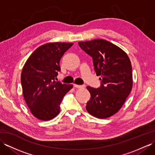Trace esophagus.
Returning <instances> with one entry per match:
<instances>
[{"mask_svg":"<svg viewBox=\"0 0 155 155\" xmlns=\"http://www.w3.org/2000/svg\"><path fill=\"white\" fill-rule=\"evenodd\" d=\"M74 86L75 88H85V85H78V84H74Z\"/></svg>","mask_w":155,"mask_h":155,"instance_id":"esophagus-1","label":"esophagus"}]
</instances>
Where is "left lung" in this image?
<instances>
[{
	"label": "left lung",
	"mask_w": 155,
	"mask_h": 155,
	"mask_svg": "<svg viewBox=\"0 0 155 155\" xmlns=\"http://www.w3.org/2000/svg\"><path fill=\"white\" fill-rule=\"evenodd\" d=\"M78 44L92 58L97 76H101L99 88L86 87L91 95L86 107L87 111L99 118L111 117L122 107L132 88L130 59L120 48L105 40Z\"/></svg>",
	"instance_id": "1"
}]
</instances>
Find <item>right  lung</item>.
Instances as JSON below:
<instances>
[{
    "mask_svg": "<svg viewBox=\"0 0 155 155\" xmlns=\"http://www.w3.org/2000/svg\"><path fill=\"white\" fill-rule=\"evenodd\" d=\"M73 43L52 42L39 46L23 67L21 82L25 101L33 115L49 120L60 112L63 97L73 84L55 81L61 71L59 61Z\"/></svg>",
    "mask_w": 155,
    "mask_h": 155,
    "instance_id": "1",
    "label": "right lung"
}]
</instances>
